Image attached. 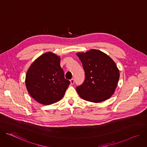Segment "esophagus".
Listing matches in <instances>:
<instances>
[{"label": "esophagus", "mask_w": 147, "mask_h": 147, "mask_svg": "<svg viewBox=\"0 0 147 147\" xmlns=\"http://www.w3.org/2000/svg\"><path fill=\"white\" fill-rule=\"evenodd\" d=\"M74 83V78H71V79L70 80V84H71V85H73Z\"/></svg>", "instance_id": "obj_1"}]
</instances>
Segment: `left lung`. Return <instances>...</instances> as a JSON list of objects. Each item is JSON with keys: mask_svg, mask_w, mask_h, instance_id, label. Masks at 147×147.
I'll use <instances>...</instances> for the list:
<instances>
[{"mask_svg": "<svg viewBox=\"0 0 147 147\" xmlns=\"http://www.w3.org/2000/svg\"><path fill=\"white\" fill-rule=\"evenodd\" d=\"M85 71V80L76 87L79 96L86 100L98 103L114 94L120 73L115 61L106 53L96 49L78 52Z\"/></svg>", "mask_w": 147, "mask_h": 147, "instance_id": "1", "label": "left lung"}]
</instances>
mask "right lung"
I'll use <instances>...</instances> for the list:
<instances>
[{
  "instance_id": "1",
  "label": "right lung",
  "mask_w": 147,
  "mask_h": 147,
  "mask_svg": "<svg viewBox=\"0 0 147 147\" xmlns=\"http://www.w3.org/2000/svg\"><path fill=\"white\" fill-rule=\"evenodd\" d=\"M60 57L47 52L31 65L26 76L30 95L39 103L51 105L63 97L70 84L60 67Z\"/></svg>"
}]
</instances>
